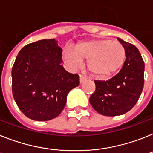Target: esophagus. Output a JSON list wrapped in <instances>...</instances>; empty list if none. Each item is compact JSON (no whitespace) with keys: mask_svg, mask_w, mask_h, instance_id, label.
<instances>
[{"mask_svg":"<svg viewBox=\"0 0 153 153\" xmlns=\"http://www.w3.org/2000/svg\"><path fill=\"white\" fill-rule=\"evenodd\" d=\"M86 79H87V77H86V76H83V75H79V82L80 83H83V81H85Z\"/></svg>","mask_w":153,"mask_h":153,"instance_id":"esophagus-1","label":"esophagus"}]
</instances>
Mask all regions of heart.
Listing matches in <instances>:
<instances>
[{
  "mask_svg": "<svg viewBox=\"0 0 153 153\" xmlns=\"http://www.w3.org/2000/svg\"><path fill=\"white\" fill-rule=\"evenodd\" d=\"M63 59L74 67L80 66L87 59V67L94 76L104 77L114 74L123 66L126 58L124 46L109 39H91L81 42L73 51L65 49Z\"/></svg>",
  "mask_w": 153,
  "mask_h": 153,
  "instance_id": "1",
  "label": "heart"
}]
</instances>
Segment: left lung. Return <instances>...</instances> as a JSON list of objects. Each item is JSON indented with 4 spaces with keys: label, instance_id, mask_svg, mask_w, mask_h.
I'll use <instances>...</instances> for the list:
<instances>
[{
    "label": "left lung",
    "instance_id": "obj_1",
    "mask_svg": "<svg viewBox=\"0 0 153 153\" xmlns=\"http://www.w3.org/2000/svg\"><path fill=\"white\" fill-rule=\"evenodd\" d=\"M125 49L126 59L119 73L108 80H95L96 90L90 103L96 111L105 116H117L129 111L139 100L144 87L145 63L139 49L117 38Z\"/></svg>",
    "mask_w": 153,
    "mask_h": 153
}]
</instances>
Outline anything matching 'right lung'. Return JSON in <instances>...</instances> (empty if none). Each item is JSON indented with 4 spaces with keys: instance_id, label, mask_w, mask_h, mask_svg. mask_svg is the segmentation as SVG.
<instances>
[{
    "instance_id": "1",
    "label": "right lung",
    "mask_w": 153,
    "mask_h": 153,
    "mask_svg": "<svg viewBox=\"0 0 153 153\" xmlns=\"http://www.w3.org/2000/svg\"><path fill=\"white\" fill-rule=\"evenodd\" d=\"M62 49L55 39L28 44L12 67V94L18 108L35 121H49L63 110L68 93L79 76L61 66Z\"/></svg>"
}]
</instances>
